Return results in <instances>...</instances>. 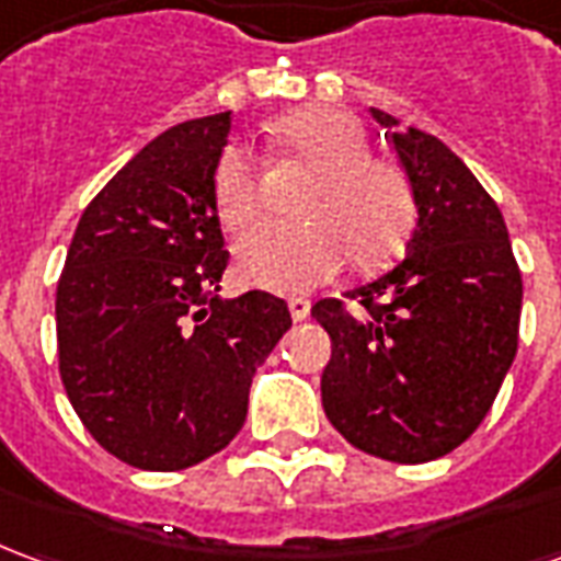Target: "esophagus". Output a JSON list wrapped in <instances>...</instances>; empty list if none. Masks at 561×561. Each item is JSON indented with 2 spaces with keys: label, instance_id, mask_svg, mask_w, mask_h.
I'll return each mask as SVG.
<instances>
[{
  "label": "esophagus",
  "instance_id": "34e87169",
  "mask_svg": "<svg viewBox=\"0 0 561 561\" xmlns=\"http://www.w3.org/2000/svg\"><path fill=\"white\" fill-rule=\"evenodd\" d=\"M309 309H312V304L304 300V297H291V300H288V312H291L294 321H306V318H309Z\"/></svg>",
  "mask_w": 561,
  "mask_h": 561
}]
</instances>
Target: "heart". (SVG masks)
<instances>
[{
	"instance_id": "obj_1",
	"label": "heart",
	"mask_w": 561,
	"mask_h": 561,
	"mask_svg": "<svg viewBox=\"0 0 561 561\" xmlns=\"http://www.w3.org/2000/svg\"><path fill=\"white\" fill-rule=\"evenodd\" d=\"M273 147L312 164L297 209L304 219L261 221L237 243V273L261 291L300 294L333 279L342 255L376 267L400 252L414 228L409 173L369 156L364 126L340 107L309 104L273 126ZM213 204L225 228L240 231L261 209V159L233 144L213 171Z\"/></svg>"
}]
</instances>
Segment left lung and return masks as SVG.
<instances>
[{
	"instance_id": "obj_1",
	"label": "left lung",
	"mask_w": 561,
	"mask_h": 561,
	"mask_svg": "<svg viewBox=\"0 0 561 561\" xmlns=\"http://www.w3.org/2000/svg\"><path fill=\"white\" fill-rule=\"evenodd\" d=\"M373 116L409 173L417 228L381 279L328 297L312 318L333 354L321 376L330 423L390 462H430L469 438L517 354L523 279L505 219L457 152L421 128Z\"/></svg>"
}]
</instances>
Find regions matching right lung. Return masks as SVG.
I'll return each mask as SVG.
<instances>
[{"instance_id": "1", "label": "right lung", "mask_w": 561, "mask_h": 561, "mask_svg": "<svg viewBox=\"0 0 561 561\" xmlns=\"http://www.w3.org/2000/svg\"><path fill=\"white\" fill-rule=\"evenodd\" d=\"M231 111L147 144L83 209L56 285L59 376L99 445L180 471L240 433L249 388L291 312L267 291L216 297L228 249L213 171Z\"/></svg>"}]
</instances>
